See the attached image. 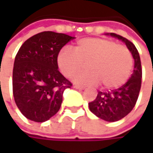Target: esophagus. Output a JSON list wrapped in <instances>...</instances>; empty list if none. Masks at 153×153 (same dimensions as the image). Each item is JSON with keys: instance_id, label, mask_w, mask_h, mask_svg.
I'll return each instance as SVG.
<instances>
[{"instance_id": "34e87169", "label": "esophagus", "mask_w": 153, "mask_h": 153, "mask_svg": "<svg viewBox=\"0 0 153 153\" xmlns=\"http://www.w3.org/2000/svg\"><path fill=\"white\" fill-rule=\"evenodd\" d=\"M74 88H75L76 89H78V90H83V89L85 88V87H83V86H80V85H75L74 86Z\"/></svg>"}]
</instances>
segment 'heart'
<instances>
[{
	"instance_id": "1",
	"label": "heart",
	"mask_w": 153,
	"mask_h": 153,
	"mask_svg": "<svg viewBox=\"0 0 153 153\" xmlns=\"http://www.w3.org/2000/svg\"><path fill=\"white\" fill-rule=\"evenodd\" d=\"M58 65L68 78L80 72L88 64L90 71L75 76L81 85H99L113 89L123 85L133 69V57L129 49L110 39L84 38L74 48H63L57 59Z\"/></svg>"
}]
</instances>
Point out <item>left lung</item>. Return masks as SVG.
Masks as SVG:
<instances>
[{
	"mask_svg": "<svg viewBox=\"0 0 153 153\" xmlns=\"http://www.w3.org/2000/svg\"><path fill=\"white\" fill-rule=\"evenodd\" d=\"M105 35L123 42L134 60L133 74L125 84L114 90L99 91L96 99L88 103L89 110L98 117L107 122H116L126 117L134 107L141 87L142 69L138 50L130 41L115 33Z\"/></svg>",
	"mask_w": 153,
	"mask_h": 153,
	"instance_id": "8db88e82",
	"label": "left lung"
}]
</instances>
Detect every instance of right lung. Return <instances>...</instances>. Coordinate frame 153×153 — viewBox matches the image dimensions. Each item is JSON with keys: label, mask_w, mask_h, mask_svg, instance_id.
Returning <instances> with one entry per match:
<instances>
[{"label": "right lung", "mask_w": 153, "mask_h": 153, "mask_svg": "<svg viewBox=\"0 0 153 153\" xmlns=\"http://www.w3.org/2000/svg\"><path fill=\"white\" fill-rule=\"evenodd\" d=\"M75 37L43 31L26 40L15 57L13 92L18 108L30 120L42 123L59 111L65 89L72 86L59 71L58 55Z\"/></svg>", "instance_id": "add662e5"}]
</instances>
